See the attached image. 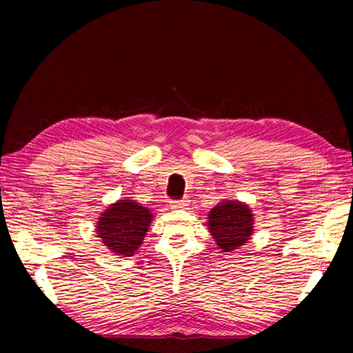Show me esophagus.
Wrapping results in <instances>:
<instances>
[{
  "instance_id": "1",
  "label": "esophagus",
  "mask_w": 353,
  "mask_h": 353,
  "mask_svg": "<svg viewBox=\"0 0 353 353\" xmlns=\"http://www.w3.org/2000/svg\"><path fill=\"white\" fill-rule=\"evenodd\" d=\"M170 207L172 210H179V208H187L188 207V201L187 199H182V201H171L170 202Z\"/></svg>"
}]
</instances>
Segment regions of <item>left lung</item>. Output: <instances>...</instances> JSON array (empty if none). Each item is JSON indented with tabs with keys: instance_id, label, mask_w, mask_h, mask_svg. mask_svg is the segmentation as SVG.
Listing matches in <instances>:
<instances>
[{
	"instance_id": "obj_1",
	"label": "left lung",
	"mask_w": 353,
	"mask_h": 353,
	"mask_svg": "<svg viewBox=\"0 0 353 353\" xmlns=\"http://www.w3.org/2000/svg\"><path fill=\"white\" fill-rule=\"evenodd\" d=\"M207 227L221 252H232L246 244L254 234V213L240 201L225 199L208 212Z\"/></svg>"
}]
</instances>
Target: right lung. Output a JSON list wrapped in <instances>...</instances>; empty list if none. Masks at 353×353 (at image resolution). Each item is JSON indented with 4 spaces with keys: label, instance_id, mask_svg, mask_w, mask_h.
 <instances>
[{
    "label": "right lung",
    "instance_id": "add662e5",
    "mask_svg": "<svg viewBox=\"0 0 353 353\" xmlns=\"http://www.w3.org/2000/svg\"><path fill=\"white\" fill-rule=\"evenodd\" d=\"M149 208L132 199H118L101 213L97 236L113 255L132 256L152 223Z\"/></svg>",
    "mask_w": 353,
    "mask_h": 353
}]
</instances>
